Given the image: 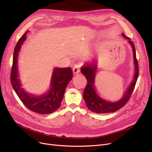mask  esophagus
Wrapping results in <instances>:
<instances>
[{"label": "esophagus", "instance_id": "esophagus-1", "mask_svg": "<svg viewBox=\"0 0 152 152\" xmlns=\"http://www.w3.org/2000/svg\"><path fill=\"white\" fill-rule=\"evenodd\" d=\"M80 68H81V65H75V66L73 68V71L74 74H77L79 71H80Z\"/></svg>", "mask_w": 152, "mask_h": 152}]
</instances>
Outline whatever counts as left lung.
I'll use <instances>...</instances> for the list:
<instances>
[{
    "instance_id": "8db88e82",
    "label": "left lung",
    "mask_w": 152,
    "mask_h": 152,
    "mask_svg": "<svg viewBox=\"0 0 152 152\" xmlns=\"http://www.w3.org/2000/svg\"><path fill=\"white\" fill-rule=\"evenodd\" d=\"M122 35L126 39L129 40L128 42L132 47L134 63L135 65L134 80L124 95L122 99L116 102H110L101 99L97 94L94 89V80L97 68L96 63H92V64H87L81 69V73L86 76L87 81L86 88L83 92L84 99L86 102L87 107L91 111H93L94 113H107L118 111L126 105V103L128 102L134 91L139 76V65L136 58V53H135V46L133 42L131 41V39L128 37L126 36L124 34H122Z\"/></svg>"
}]
</instances>
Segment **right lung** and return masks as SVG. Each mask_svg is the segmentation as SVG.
<instances>
[{"label": "right lung", "instance_id": "right-lung-1", "mask_svg": "<svg viewBox=\"0 0 152 152\" xmlns=\"http://www.w3.org/2000/svg\"><path fill=\"white\" fill-rule=\"evenodd\" d=\"M28 32L26 31L18 40L15 47L10 81L16 94L28 109L39 114H50L60 108L66 87L73 77V71L70 67L55 68L52 74L50 89L47 94L41 96L34 97L24 91L21 87L18 79L17 58Z\"/></svg>", "mask_w": 152, "mask_h": 152}]
</instances>
